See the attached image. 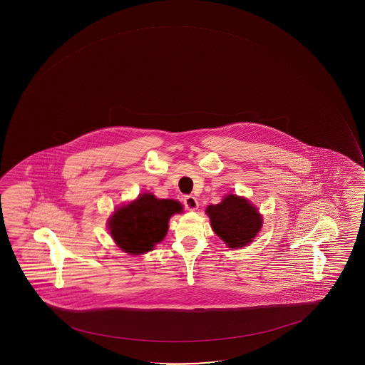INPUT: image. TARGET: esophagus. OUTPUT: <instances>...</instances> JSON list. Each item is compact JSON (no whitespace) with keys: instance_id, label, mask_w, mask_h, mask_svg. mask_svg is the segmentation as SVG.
<instances>
[{"instance_id":"esophagus-1","label":"esophagus","mask_w":365,"mask_h":365,"mask_svg":"<svg viewBox=\"0 0 365 365\" xmlns=\"http://www.w3.org/2000/svg\"><path fill=\"white\" fill-rule=\"evenodd\" d=\"M184 205L187 210H197L198 202L193 196H185Z\"/></svg>"}]
</instances>
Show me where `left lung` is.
Returning a JSON list of instances; mask_svg holds the SVG:
<instances>
[{"mask_svg": "<svg viewBox=\"0 0 365 365\" xmlns=\"http://www.w3.org/2000/svg\"><path fill=\"white\" fill-rule=\"evenodd\" d=\"M214 232L229 248H242L259 232L263 219L247 198L227 195L219 205L207 207Z\"/></svg>", "mask_w": 365, "mask_h": 365, "instance_id": "left-lung-1", "label": "left lung"}]
</instances>
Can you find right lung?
I'll return each mask as SVG.
<instances>
[{"label":"right lung","instance_id":"right-lung-1","mask_svg":"<svg viewBox=\"0 0 365 365\" xmlns=\"http://www.w3.org/2000/svg\"><path fill=\"white\" fill-rule=\"evenodd\" d=\"M181 212L180 202L141 193L129 205L119 207L108 219L109 234L123 251L134 256L143 255L165 237L169 219Z\"/></svg>","mask_w":365,"mask_h":365}]
</instances>
